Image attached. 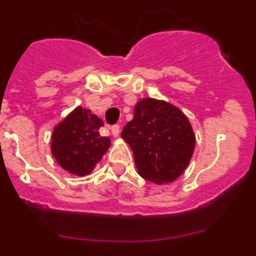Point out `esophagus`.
Wrapping results in <instances>:
<instances>
[{
	"label": "esophagus",
	"mask_w": 256,
	"mask_h": 256,
	"mask_svg": "<svg viewBox=\"0 0 256 256\" xmlns=\"http://www.w3.org/2000/svg\"><path fill=\"white\" fill-rule=\"evenodd\" d=\"M112 133L114 137H119V134H120V126H118V124H115V126H112Z\"/></svg>",
	"instance_id": "obj_1"
}]
</instances>
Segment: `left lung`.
I'll return each mask as SVG.
<instances>
[{"label":"left lung","mask_w":256,"mask_h":256,"mask_svg":"<svg viewBox=\"0 0 256 256\" xmlns=\"http://www.w3.org/2000/svg\"><path fill=\"white\" fill-rule=\"evenodd\" d=\"M122 138L130 144L137 173L156 184L174 182L188 166L196 137L188 118L164 100L144 97Z\"/></svg>","instance_id":"left-lung-1"}]
</instances>
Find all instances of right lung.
Here are the masks:
<instances>
[{"label": "right lung", "mask_w": 256, "mask_h": 256, "mask_svg": "<svg viewBox=\"0 0 256 256\" xmlns=\"http://www.w3.org/2000/svg\"><path fill=\"white\" fill-rule=\"evenodd\" d=\"M102 120L90 108L76 106L55 126L51 154L64 170L84 177L101 162L110 148V137H102Z\"/></svg>", "instance_id": "1"}]
</instances>
